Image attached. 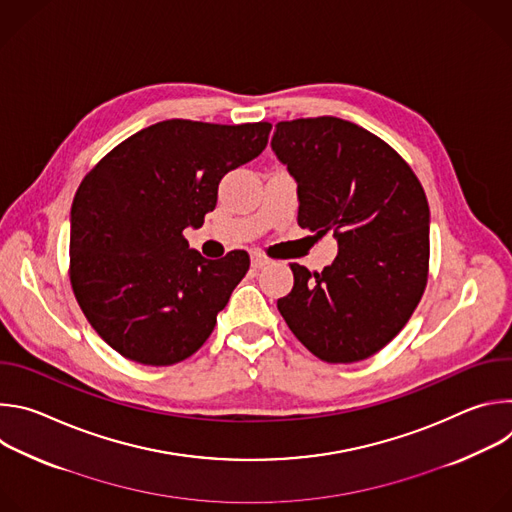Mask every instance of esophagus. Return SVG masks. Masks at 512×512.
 <instances>
[{
    "label": "esophagus",
    "instance_id": "obj_1",
    "mask_svg": "<svg viewBox=\"0 0 512 512\" xmlns=\"http://www.w3.org/2000/svg\"><path fill=\"white\" fill-rule=\"evenodd\" d=\"M271 263V259L269 257H265L263 253H251V265L255 267V269H261V267H265V265H269Z\"/></svg>",
    "mask_w": 512,
    "mask_h": 512
}]
</instances>
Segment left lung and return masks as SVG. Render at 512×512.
I'll use <instances>...</instances> for the list:
<instances>
[{
	"instance_id": "left-lung-1",
	"label": "left lung",
	"mask_w": 512,
	"mask_h": 512,
	"mask_svg": "<svg viewBox=\"0 0 512 512\" xmlns=\"http://www.w3.org/2000/svg\"><path fill=\"white\" fill-rule=\"evenodd\" d=\"M271 148L298 182V225L338 241L322 273L289 263L294 287L277 310L320 360L369 358L401 332L425 291V190L387 141L338 117L279 121Z\"/></svg>"
}]
</instances>
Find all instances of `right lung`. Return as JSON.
Instances as JSON below:
<instances>
[{
    "instance_id": "1",
    "label": "right lung",
    "mask_w": 512,
    "mask_h": 512,
    "mask_svg": "<svg viewBox=\"0 0 512 512\" xmlns=\"http://www.w3.org/2000/svg\"><path fill=\"white\" fill-rule=\"evenodd\" d=\"M271 123L168 119L101 158L70 208V285L95 332L121 356L170 367L212 334L249 253L204 259L186 227H202L218 182L267 145Z\"/></svg>"
}]
</instances>
